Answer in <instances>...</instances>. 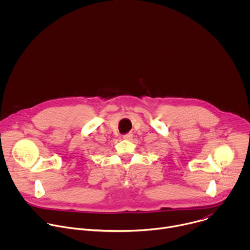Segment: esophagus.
I'll return each mask as SVG.
<instances>
[{
  "mask_svg": "<svg viewBox=\"0 0 250 250\" xmlns=\"http://www.w3.org/2000/svg\"><path fill=\"white\" fill-rule=\"evenodd\" d=\"M124 138H125V139H131V138H132V133L125 134V135H124Z\"/></svg>",
  "mask_w": 250,
  "mask_h": 250,
  "instance_id": "esophagus-1",
  "label": "esophagus"
}]
</instances>
